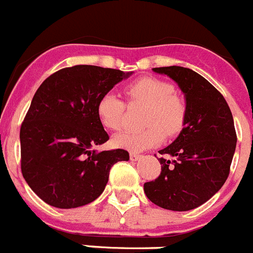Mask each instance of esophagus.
Wrapping results in <instances>:
<instances>
[{
	"label": "esophagus",
	"instance_id": "obj_1",
	"mask_svg": "<svg viewBox=\"0 0 253 253\" xmlns=\"http://www.w3.org/2000/svg\"><path fill=\"white\" fill-rule=\"evenodd\" d=\"M130 160L131 161H138V160H141L142 156L141 155H137V153H130Z\"/></svg>",
	"mask_w": 253,
	"mask_h": 253
}]
</instances>
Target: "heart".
I'll return each instance as SVG.
<instances>
[{"mask_svg": "<svg viewBox=\"0 0 253 253\" xmlns=\"http://www.w3.org/2000/svg\"><path fill=\"white\" fill-rule=\"evenodd\" d=\"M125 93L133 102L148 106L143 130H124L112 138V144L118 148L141 152L155 147L166 135L176 134L183 128L185 120L184 101L174 94L170 83L156 78H139L125 87ZM125 105L115 93L107 92L97 103V115L105 128L118 130L122 126Z\"/></svg>", "mask_w": 253, "mask_h": 253, "instance_id": "heart-1", "label": "heart"}]
</instances>
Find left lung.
<instances>
[{"mask_svg":"<svg viewBox=\"0 0 253 253\" xmlns=\"http://www.w3.org/2000/svg\"><path fill=\"white\" fill-rule=\"evenodd\" d=\"M168 75L184 94L185 120L176 139L160 157L161 174L144 183V193L157 206L188 211L220 191L229 175L237 134L229 106L223 94L202 75L188 68L152 69Z\"/></svg>","mask_w":253,"mask_h":253,"instance_id":"1","label":"left lung"}]
</instances>
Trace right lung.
<instances>
[{"instance_id": "obj_1", "label": "right lung", "mask_w": 253, "mask_h": 253, "mask_svg": "<svg viewBox=\"0 0 253 253\" xmlns=\"http://www.w3.org/2000/svg\"><path fill=\"white\" fill-rule=\"evenodd\" d=\"M130 75L75 65L49 75L37 89L20 129L21 172L46 204L75 209L93 202L111 166L129 160L128 151L93 147L109 141L97 115L98 100Z\"/></svg>"}]
</instances>
